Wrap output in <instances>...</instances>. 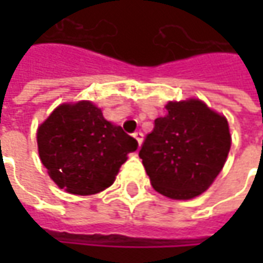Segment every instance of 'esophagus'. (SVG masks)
<instances>
[{
  "instance_id": "34e87169",
  "label": "esophagus",
  "mask_w": 263,
  "mask_h": 263,
  "mask_svg": "<svg viewBox=\"0 0 263 263\" xmlns=\"http://www.w3.org/2000/svg\"><path fill=\"white\" fill-rule=\"evenodd\" d=\"M133 137H135V139H136L137 145H139V146H140V145H142V142H143V135H142V133H140V132H136V133H135V135H133Z\"/></svg>"
}]
</instances>
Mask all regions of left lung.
Wrapping results in <instances>:
<instances>
[{
    "mask_svg": "<svg viewBox=\"0 0 263 263\" xmlns=\"http://www.w3.org/2000/svg\"><path fill=\"white\" fill-rule=\"evenodd\" d=\"M167 116L155 120L139 152L158 193L190 200L206 192L227 161L231 147L228 121L197 99L170 101Z\"/></svg>",
    "mask_w": 263,
    "mask_h": 263,
    "instance_id": "left-lung-1",
    "label": "left lung"
}]
</instances>
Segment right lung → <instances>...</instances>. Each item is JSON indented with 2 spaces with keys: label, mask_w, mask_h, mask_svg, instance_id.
<instances>
[{
  "label": "right lung",
  "mask_w": 263,
  "mask_h": 263,
  "mask_svg": "<svg viewBox=\"0 0 263 263\" xmlns=\"http://www.w3.org/2000/svg\"><path fill=\"white\" fill-rule=\"evenodd\" d=\"M39 158L48 176L71 195H95L109 187L137 149L123 128L104 118L92 101L64 102L36 132Z\"/></svg>",
  "instance_id": "right-lung-1"
}]
</instances>
